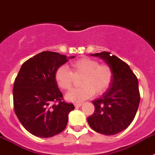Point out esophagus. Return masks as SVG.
<instances>
[{"label": "esophagus", "mask_w": 155, "mask_h": 155, "mask_svg": "<svg viewBox=\"0 0 155 155\" xmlns=\"http://www.w3.org/2000/svg\"><path fill=\"white\" fill-rule=\"evenodd\" d=\"M82 106V103H75V106L76 107H80Z\"/></svg>", "instance_id": "esophagus-1"}]
</instances>
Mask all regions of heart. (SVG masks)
Returning a JSON list of instances; mask_svg holds the SVG:
<instances>
[{"mask_svg": "<svg viewBox=\"0 0 155 155\" xmlns=\"http://www.w3.org/2000/svg\"><path fill=\"white\" fill-rule=\"evenodd\" d=\"M71 71L65 65L58 68L55 72V80L61 89L69 90L72 86L74 75H83L81 87L71 90L66 94V98L71 102H81L100 94L110 87L113 80V70L107 64H99L97 60L82 58L71 62Z\"/></svg>", "mask_w": 155, "mask_h": 155, "instance_id": "b5f03b06", "label": "heart"}]
</instances>
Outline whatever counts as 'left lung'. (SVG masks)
I'll list each match as a JSON object with an SVG mask.
<instances>
[{
    "mask_svg": "<svg viewBox=\"0 0 155 155\" xmlns=\"http://www.w3.org/2000/svg\"><path fill=\"white\" fill-rule=\"evenodd\" d=\"M111 67L113 80L110 87L94 100V112L87 117L91 128L106 136H112L128 128L135 118L140 101L136 75L122 60L109 52L94 53Z\"/></svg>",
    "mask_w": 155,
    "mask_h": 155,
    "instance_id": "8db88e82",
    "label": "left lung"
}]
</instances>
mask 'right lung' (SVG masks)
<instances>
[{
	"mask_svg": "<svg viewBox=\"0 0 155 155\" xmlns=\"http://www.w3.org/2000/svg\"><path fill=\"white\" fill-rule=\"evenodd\" d=\"M74 58L44 51L20 68L13 87L14 110L22 125L34 136L52 137L66 128L68 114L75 107L63 100L55 72Z\"/></svg>",
	"mask_w": 155,
	"mask_h": 155,
	"instance_id": "1",
	"label": "right lung"
}]
</instances>
